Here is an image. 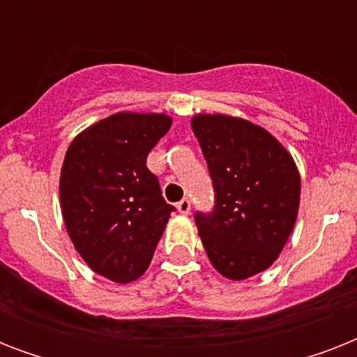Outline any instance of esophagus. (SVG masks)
<instances>
[{
  "label": "esophagus",
  "mask_w": 357,
  "mask_h": 357,
  "mask_svg": "<svg viewBox=\"0 0 357 357\" xmlns=\"http://www.w3.org/2000/svg\"><path fill=\"white\" fill-rule=\"evenodd\" d=\"M178 211L181 213V215H189L190 213V200L189 198H183V200L178 202Z\"/></svg>",
  "instance_id": "esophagus-1"
}]
</instances>
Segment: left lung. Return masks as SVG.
I'll list each match as a JSON object with an SVG mask.
<instances>
[{
  "instance_id": "8db88e82",
  "label": "left lung",
  "mask_w": 357,
  "mask_h": 357,
  "mask_svg": "<svg viewBox=\"0 0 357 357\" xmlns=\"http://www.w3.org/2000/svg\"><path fill=\"white\" fill-rule=\"evenodd\" d=\"M209 168L215 206L195 213L207 257L222 276L246 280L278 259L296 222L300 176L266 129L224 114L190 120Z\"/></svg>"
}]
</instances>
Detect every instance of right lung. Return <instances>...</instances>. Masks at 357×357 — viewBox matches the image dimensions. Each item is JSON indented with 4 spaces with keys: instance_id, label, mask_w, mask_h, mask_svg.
Segmentation results:
<instances>
[{
    "instance_id": "1",
    "label": "right lung",
    "mask_w": 357,
    "mask_h": 357,
    "mask_svg": "<svg viewBox=\"0 0 357 357\" xmlns=\"http://www.w3.org/2000/svg\"><path fill=\"white\" fill-rule=\"evenodd\" d=\"M170 126L167 114L116 113L77 135L64 157V226L86 265L116 283L144 274L176 211L146 167Z\"/></svg>"
}]
</instances>
